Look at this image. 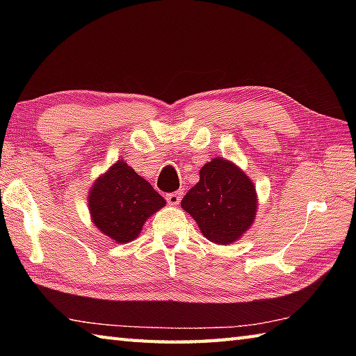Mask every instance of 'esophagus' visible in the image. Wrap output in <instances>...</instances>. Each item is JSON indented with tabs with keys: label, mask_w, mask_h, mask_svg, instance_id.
Returning a JSON list of instances; mask_svg holds the SVG:
<instances>
[{
	"label": "esophagus",
	"mask_w": 356,
	"mask_h": 356,
	"mask_svg": "<svg viewBox=\"0 0 356 356\" xmlns=\"http://www.w3.org/2000/svg\"><path fill=\"white\" fill-rule=\"evenodd\" d=\"M180 199H182V193H180V191L166 194V202H168L171 207H176V205H179V203H180Z\"/></svg>",
	"instance_id": "esophagus-1"
}]
</instances>
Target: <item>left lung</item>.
Here are the masks:
<instances>
[{"instance_id": "8db88e82", "label": "left lung", "mask_w": 356, "mask_h": 356, "mask_svg": "<svg viewBox=\"0 0 356 356\" xmlns=\"http://www.w3.org/2000/svg\"><path fill=\"white\" fill-rule=\"evenodd\" d=\"M200 232L217 245H231L251 228L259 208L255 185L245 171L225 157L200 168V180L180 202Z\"/></svg>"}]
</instances>
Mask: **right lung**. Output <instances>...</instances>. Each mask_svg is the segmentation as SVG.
<instances>
[{"mask_svg": "<svg viewBox=\"0 0 356 356\" xmlns=\"http://www.w3.org/2000/svg\"><path fill=\"white\" fill-rule=\"evenodd\" d=\"M166 205L165 199L125 161H118L88 190L93 225L115 243L138 238L147 218Z\"/></svg>", "mask_w": 356, "mask_h": 356, "instance_id": "1", "label": "right lung"}]
</instances>
